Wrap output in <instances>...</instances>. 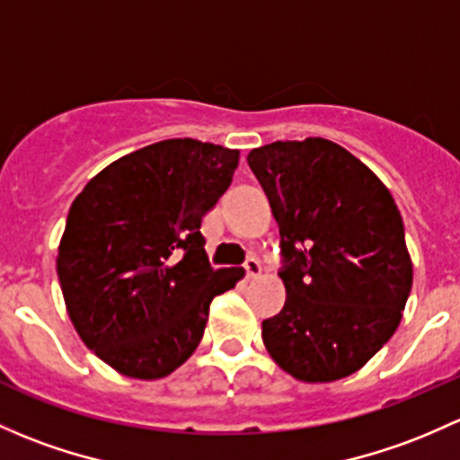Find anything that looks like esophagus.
<instances>
[{
	"label": "esophagus",
	"instance_id": "34e87169",
	"mask_svg": "<svg viewBox=\"0 0 460 460\" xmlns=\"http://www.w3.org/2000/svg\"><path fill=\"white\" fill-rule=\"evenodd\" d=\"M244 270H246V278L249 279H253V278H258L260 273H262V267H260V262L255 258H249L244 262Z\"/></svg>",
	"mask_w": 460,
	"mask_h": 460
}]
</instances>
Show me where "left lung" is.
Wrapping results in <instances>:
<instances>
[{
  "label": "left lung",
  "instance_id": "obj_1",
  "mask_svg": "<svg viewBox=\"0 0 460 460\" xmlns=\"http://www.w3.org/2000/svg\"><path fill=\"white\" fill-rule=\"evenodd\" d=\"M287 258V302L262 322L270 359L293 379L352 375L394 335L412 288L403 217L376 173L326 138L251 149Z\"/></svg>",
  "mask_w": 460,
  "mask_h": 460
}]
</instances>
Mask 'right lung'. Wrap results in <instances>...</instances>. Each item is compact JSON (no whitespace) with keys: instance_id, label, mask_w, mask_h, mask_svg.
Here are the masks:
<instances>
[{"instance_id":"right-lung-1","label":"right lung","mask_w":460,"mask_h":460,"mask_svg":"<svg viewBox=\"0 0 460 460\" xmlns=\"http://www.w3.org/2000/svg\"><path fill=\"white\" fill-rule=\"evenodd\" d=\"M238 161V149L169 138L110 163L72 200L57 253L66 311L119 375L154 381L181 368L216 295L244 278L211 269L200 234Z\"/></svg>"}]
</instances>
